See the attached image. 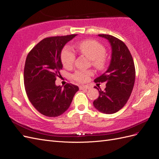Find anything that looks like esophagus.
Masks as SVG:
<instances>
[{"mask_svg":"<svg viewBox=\"0 0 159 159\" xmlns=\"http://www.w3.org/2000/svg\"><path fill=\"white\" fill-rule=\"evenodd\" d=\"M79 89L80 90H83V89H89V87L87 86V85H84V86H80Z\"/></svg>","mask_w":159,"mask_h":159,"instance_id":"esophagus-1","label":"esophagus"}]
</instances>
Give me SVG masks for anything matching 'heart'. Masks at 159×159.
<instances>
[{
    "mask_svg": "<svg viewBox=\"0 0 159 159\" xmlns=\"http://www.w3.org/2000/svg\"><path fill=\"white\" fill-rule=\"evenodd\" d=\"M78 48L84 56L91 60L92 65L99 70H103L108 64V59L105 55L106 48L101 43L95 40H84L80 42ZM75 60V55L72 51L65 48L61 53V61L64 67L66 68H71ZM93 75L91 70H76L72 75V79L76 82L80 83H86L89 77Z\"/></svg>",
    "mask_w": 159,
    "mask_h": 159,
    "instance_id": "b5f03b06",
    "label": "heart"
}]
</instances>
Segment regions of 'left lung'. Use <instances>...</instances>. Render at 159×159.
<instances>
[{"instance_id":"8db88e82","label":"left lung","mask_w":159,"mask_h":159,"mask_svg":"<svg viewBox=\"0 0 159 159\" xmlns=\"http://www.w3.org/2000/svg\"><path fill=\"white\" fill-rule=\"evenodd\" d=\"M108 40L112 49L111 60L107 70L95 79V83H106L104 91L99 89V97L93 106L100 112L114 114L127 102L134 86L135 70L133 57L126 45L108 34H98Z\"/></svg>"}]
</instances>
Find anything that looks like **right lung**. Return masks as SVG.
Returning a JSON list of instances; mask_svg holds the SVG:
<instances>
[{
  "mask_svg": "<svg viewBox=\"0 0 159 159\" xmlns=\"http://www.w3.org/2000/svg\"><path fill=\"white\" fill-rule=\"evenodd\" d=\"M77 34L46 38L30 51L25 60L24 80L30 102L42 114L56 117L67 110L79 87L55 84L63 65L61 50Z\"/></svg>",
  "mask_w": 159,
  "mask_h": 159,
  "instance_id": "add662e5",
  "label": "right lung"
}]
</instances>
